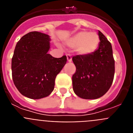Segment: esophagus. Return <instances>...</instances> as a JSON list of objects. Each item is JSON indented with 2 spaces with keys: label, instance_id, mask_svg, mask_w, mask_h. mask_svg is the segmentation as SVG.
Returning <instances> with one entry per match:
<instances>
[{
  "label": "esophagus",
  "instance_id": "1",
  "mask_svg": "<svg viewBox=\"0 0 133 133\" xmlns=\"http://www.w3.org/2000/svg\"><path fill=\"white\" fill-rule=\"evenodd\" d=\"M66 58H67L68 62H71L72 61V57L70 55H66Z\"/></svg>",
  "mask_w": 133,
  "mask_h": 133
}]
</instances>
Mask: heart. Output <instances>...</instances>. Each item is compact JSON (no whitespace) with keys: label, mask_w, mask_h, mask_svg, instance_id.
<instances>
[{"label":"heart","mask_w":133,"mask_h":133,"mask_svg":"<svg viewBox=\"0 0 133 133\" xmlns=\"http://www.w3.org/2000/svg\"><path fill=\"white\" fill-rule=\"evenodd\" d=\"M99 42V36L97 33L81 31L67 39L66 44L69 47H76L80 55H89L96 50Z\"/></svg>","instance_id":"obj_1"}]
</instances>
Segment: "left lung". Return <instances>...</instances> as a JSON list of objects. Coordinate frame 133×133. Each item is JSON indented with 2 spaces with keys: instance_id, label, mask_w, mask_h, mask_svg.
<instances>
[{
  "instance_id": "obj_1",
  "label": "left lung",
  "mask_w": 133,
  "mask_h": 133,
  "mask_svg": "<svg viewBox=\"0 0 133 133\" xmlns=\"http://www.w3.org/2000/svg\"><path fill=\"white\" fill-rule=\"evenodd\" d=\"M99 46L89 55H76L72 61L76 72L72 75L75 93L84 99H96L107 92L115 75V60L111 44L98 31Z\"/></svg>"
}]
</instances>
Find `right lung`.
Wrapping results in <instances>:
<instances>
[{
    "mask_svg": "<svg viewBox=\"0 0 133 133\" xmlns=\"http://www.w3.org/2000/svg\"><path fill=\"white\" fill-rule=\"evenodd\" d=\"M48 35L37 31L24 35L16 43L12 58V77L21 94L32 99L47 97L53 91L55 81L65 65V55L55 58L48 54Z\"/></svg>",
    "mask_w": 133,
    "mask_h": 133,
    "instance_id": "right-lung-1",
    "label": "right lung"
}]
</instances>
